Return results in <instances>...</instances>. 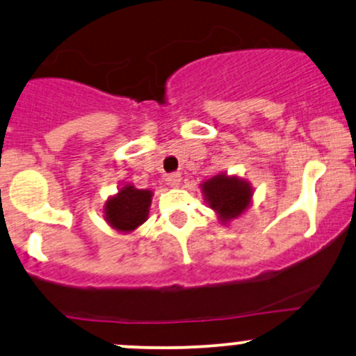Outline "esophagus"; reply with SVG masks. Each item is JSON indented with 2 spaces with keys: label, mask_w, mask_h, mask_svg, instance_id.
<instances>
[{
  "label": "esophagus",
  "mask_w": 356,
  "mask_h": 356,
  "mask_svg": "<svg viewBox=\"0 0 356 356\" xmlns=\"http://www.w3.org/2000/svg\"><path fill=\"white\" fill-rule=\"evenodd\" d=\"M167 184L170 187H179V184H181V174H179V172H174V174L167 175Z\"/></svg>",
  "instance_id": "34e87169"
}]
</instances>
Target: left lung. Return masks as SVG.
Wrapping results in <instances>:
<instances>
[{"label": "left lung", "instance_id": "obj_1", "mask_svg": "<svg viewBox=\"0 0 356 356\" xmlns=\"http://www.w3.org/2000/svg\"><path fill=\"white\" fill-rule=\"evenodd\" d=\"M202 196L218 214L221 225L236 220L252 204V184L238 175L218 174L201 184Z\"/></svg>", "mask_w": 356, "mask_h": 356}]
</instances>
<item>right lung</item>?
Returning <instances> with one entry per match:
<instances>
[{
    "label": "right lung",
    "instance_id": "right-lung-1",
    "mask_svg": "<svg viewBox=\"0 0 356 356\" xmlns=\"http://www.w3.org/2000/svg\"><path fill=\"white\" fill-rule=\"evenodd\" d=\"M154 193L136 189L134 184H123L115 196L104 204V220L120 233H131L147 221Z\"/></svg>",
    "mask_w": 356,
    "mask_h": 356
}]
</instances>
